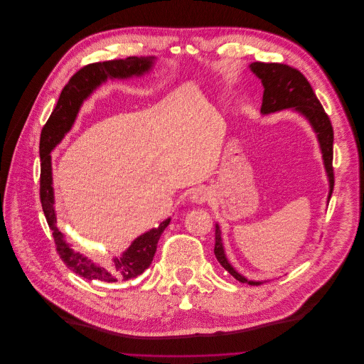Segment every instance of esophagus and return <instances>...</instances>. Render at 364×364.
I'll use <instances>...</instances> for the list:
<instances>
[{"mask_svg": "<svg viewBox=\"0 0 364 364\" xmlns=\"http://www.w3.org/2000/svg\"><path fill=\"white\" fill-rule=\"evenodd\" d=\"M209 198H210L209 191L205 189V188H198V189H195V191L192 192V195H191V200L195 202V203H203V202H206Z\"/></svg>", "mask_w": 364, "mask_h": 364, "instance_id": "34e87169", "label": "esophagus"}]
</instances>
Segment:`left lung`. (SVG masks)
<instances>
[{
    "label": "left lung",
    "mask_w": 364,
    "mask_h": 364,
    "mask_svg": "<svg viewBox=\"0 0 364 364\" xmlns=\"http://www.w3.org/2000/svg\"><path fill=\"white\" fill-rule=\"evenodd\" d=\"M250 68L264 86L262 106H261L262 114L274 113L284 109H293L301 113L310 122L313 130L317 134L320 149L323 154L324 168H326L328 183H330V191H328V199H330L334 188V172H333L334 133H333L331 122L327 113L324 112L320 100L317 99L316 93L313 92V87L310 86L303 73H300L297 68L291 65L281 64V63L255 61L250 64ZM213 252L218 262H220L240 282H248L250 285L262 284L261 281L247 279L230 264V261L225 257L221 230L218 224L215 225Z\"/></svg>",
    "instance_id": "8db88e82"
}]
</instances>
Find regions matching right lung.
<instances>
[{"label":"right lung","instance_id":"add662e5","mask_svg":"<svg viewBox=\"0 0 364 364\" xmlns=\"http://www.w3.org/2000/svg\"><path fill=\"white\" fill-rule=\"evenodd\" d=\"M155 57H127L124 60H110L103 63H92L80 68L68 83L64 86L58 102L44 124L40 136V199L46 215L47 224L53 231L55 250L63 262L73 271L86 279H97L105 282L126 281L140 275L149 268L154 261L158 241L169 225L171 218L161 223L159 227L137 237L132 245L113 261L100 265L80 251L73 248V242L57 228V216L54 210V189L51 173L50 152L57 146L75 123L83 102L107 79H127L132 76H141L154 65Z\"/></svg>","mask_w":364,"mask_h":364}]
</instances>
